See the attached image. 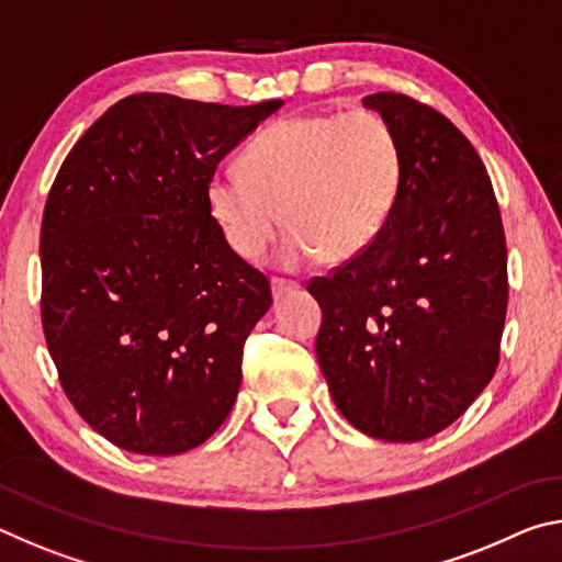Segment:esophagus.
<instances>
[{
  "label": "esophagus",
  "mask_w": 562,
  "mask_h": 562,
  "mask_svg": "<svg viewBox=\"0 0 562 562\" xmlns=\"http://www.w3.org/2000/svg\"><path fill=\"white\" fill-rule=\"evenodd\" d=\"M270 288H272V297L274 300H280V297H284V294H290V292H297V288L300 284L294 282V280H284V278H272V282H270Z\"/></svg>",
  "instance_id": "esophagus-1"
}]
</instances>
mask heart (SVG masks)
Listing matches in <instances>:
<instances>
[{
  "label": "heart",
  "mask_w": 562,
  "mask_h": 562,
  "mask_svg": "<svg viewBox=\"0 0 562 562\" xmlns=\"http://www.w3.org/2000/svg\"><path fill=\"white\" fill-rule=\"evenodd\" d=\"M240 166L207 180V211L243 260L292 225L280 247L292 268L319 252L355 258L374 243L402 193L404 150L376 111L297 113L258 133Z\"/></svg>",
  "instance_id": "obj_1"
}]
</instances>
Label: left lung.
<instances>
[{
    "instance_id": "obj_1",
    "label": "left lung",
    "mask_w": 562,
    "mask_h": 562,
    "mask_svg": "<svg viewBox=\"0 0 562 562\" xmlns=\"http://www.w3.org/2000/svg\"><path fill=\"white\" fill-rule=\"evenodd\" d=\"M404 150L402 193L374 243L327 278L319 369L347 422L382 441H424L496 374L508 252L491 178L471 140L404 93L367 97Z\"/></svg>"
}]
</instances>
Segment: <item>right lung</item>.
I'll list each match as a JSON object with an SVG mask.
<instances>
[{"label": "right lung", "instance_id": "1", "mask_svg": "<svg viewBox=\"0 0 562 562\" xmlns=\"http://www.w3.org/2000/svg\"><path fill=\"white\" fill-rule=\"evenodd\" d=\"M284 101L133 93L64 158L42 221V327L64 394L119 449L176 456L221 429L270 282L207 211L217 164Z\"/></svg>", "mask_w": 562, "mask_h": 562}]
</instances>
